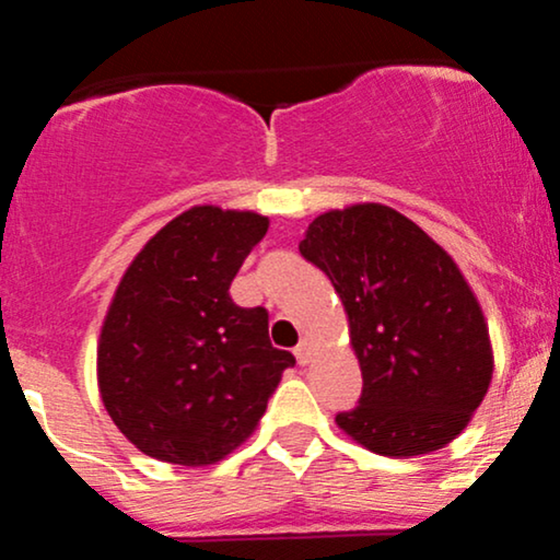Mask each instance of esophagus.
Listing matches in <instances>:
<instances>
[{"label": "esophagus", "mask_w": 560, "mask_h": 560, "mask_svg": "<svg viewBox=\"0 0 560 560\" xmlns=\"http://www.w3.org/2000/svg\"><path fill=\"white\" fill-rule=\"evenodd\" d=\"M313 355H316V347H313L311 339H302V342L294 347V358H298L300 365H307L313 361Z\"/></svg>", "instance_id": "1"}]
</instances>
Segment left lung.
I'll use <instances>...</instances> for the list:
<instances>
[{"instance_id": "obj_1", "label": "left lung", "mask_w": 560, "mask_h": 560, "mask_svg": "<svg viewBox=\"0 0 560 560\" xmlns=\"http://www.w3.org/2000/svg\"><path fill=\"white\" fill-rule=\"evenodd\" d=\"M300 253L342 300L363 374L361 402L339 413L337 427L389 458L450 445L494 371L487 318L458 262L378 202L320 213Z\"/></svg>"}]
</instances>
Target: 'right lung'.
<instances>
[{"mask_svg": "<svg viewBox=\"0 0 560 560\" xmlns=\"http://www.w3.org/2000/svg\"><path fill=\"white\" fill-rule=\"evenodd\" d=\"M268 231L253 210L195 205L120 276L96 342V384L120 434L150 458L210 466L258 429L294 355L268 339L266 307L229 287Z\"/></svg>", "mask_w": 560, "mask_h": 560, "instance_id": "add662e5", "label": "right lung"}]
</instances>
